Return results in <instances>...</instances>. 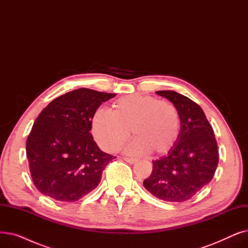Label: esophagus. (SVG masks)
<instances>
[{
    "label": "esophagus",
    "instance_id": "obj_1",
    "mask_svg": "<svg viewBox=\"0 0 248 248\" xmlns=\"http://www.w3.org/2000/svg\"><path fill=\"white\" fill-rule=\"evenodd\" d=\"M124 160L127 163H131V164H134L135 162H137V159L136 158H128V157H124Z\"/></svg>",
    "mask_w": 248,
    "mask_h": 248
}]
</instances>
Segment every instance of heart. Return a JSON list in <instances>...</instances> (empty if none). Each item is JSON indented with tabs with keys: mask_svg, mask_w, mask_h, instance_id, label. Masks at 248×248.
<instances>
[{
	"mask_svg": "<svg viewBox=\"0 0 248 248\" xmlns=\"http://www.w3.org/2000/svg\"><path fill=\"white\" fill-rule=\"evenodd\" d=\"M136 140L132 152L149 151L163 155L175 146L180 132V116L173 103L149 95L132 94L112 102L110 113L98 109L91 117V132L101 148L120 150L129 137Z\"/></svg>",
	"mask_w": 248,
	"mask_h": 248,
	"instance_id": "heart-1",
	"label": "heart"
}]
</instances>
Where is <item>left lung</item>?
Instances as JSON below:
<instances>
[{"instance_id": "1", "label": "left lung", "mask_w": 248, "mask_h": 248, "mask_svg": "<svg viewBox=\"0 0 248 248\" xmlns=\"http://www.w3.org/2000/svg\"><path fill=\"white\" fill-rule=\"evenodd\" d=\"M176 107L181 129L175 146L165 157L153 161V171L144 181L155 197L167 202H185L211 182L219 161L213 128L203 109L187 96L160 90Z\"/></svg>"}]
</instances>
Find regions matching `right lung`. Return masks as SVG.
<instances>
[{"instance_id": "1", "label": "right lung", "mask_w": 248, "mask_h": 248, "mask_svg": "<svg viewBox=\"0 0 248 248\" xmlns=\"http://www.w3.org/2000/svg\"><path fill=\"white\" fill-rule=\"evenodd\" d=\"M115 93L79 88L65 93L40 112L26 142L33 183L45 196L74 202L94 190L114 155L93 140L91 117Z\"/></svg>"}]
</instances>
